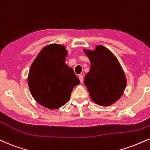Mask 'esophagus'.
<instances>
[{"mask_svg":"<svg viewBox=\"0 0 150 150\" xmlns=\"http://www.w3.org/2000/svg\"><path fill=\"white\" fill-rule=\"evenodd\" d=\"M79 79H80L81 82H83V80H84V79H83V75H79Z\"/></svg>","mask_w":150,"mask_h":150,"instance_id":"1","label":"esophagus"}]
</instances>
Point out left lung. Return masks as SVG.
Here are the masks:
<instances>
[{
	"label": "left lung",
	"mask_w": 150,
	"mask_h": 150,
	"mask_svg": "<svg viewBox=\"0 0 150 150\" xmlns=\"http://www.w3.org/2000/svg\"><path fill=\"white\" fill-rule=\"evenodd\" d=\"M89 57L91 68L84 77V83L91 100L100 106H109L122 96L127 78L116 57L102 45L96 50H84Z\"/></svg>",
	"instance_id": "8db88e82"
}]
</instances>
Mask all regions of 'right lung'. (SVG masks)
I'll use <instances>...</instances> for the list:
<instances>
[{
    "label": "right lung",
    "mask_w": 150,
    "mask_h": 150,
    "mask_svg": "<svg viewBox=\"0 0 150 150\" xmlns=\"http://www.w3.org/2000/svg\"><path fill=\"white\" fill-rule=\"evenodd\" d=\"M67 54L64 46L49 45L30 66L28 76L30 91L43 107L55 110L64 105L73 88L80 84L73 68L65 63Z\"/></svg>",
    "instance_id": "obj_1"
}]
</instances>
